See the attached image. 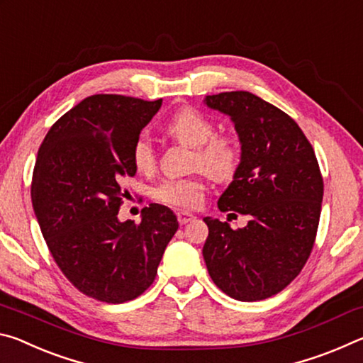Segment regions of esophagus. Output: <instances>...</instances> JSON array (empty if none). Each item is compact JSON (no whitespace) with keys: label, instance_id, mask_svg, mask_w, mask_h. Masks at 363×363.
<instances>
[{"label":"esophagus","instance_id":"esophagus-1","mask_svg":"<svg viewBox=\"0 0 363 363\" xmlns=\"http://www.w3.org/2000/svg\"><path fill=\"white\" fill-rule=\"evenodd\" d=\"M176 216H177V220H179V224H187V223H190V220H194L195 219V216L190 211H184V210H181V211H177L176 213Z\"/></svg>","mask_w":363,"mask_h":363}]
</instances>
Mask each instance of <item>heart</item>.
<instances>
[{
    "label": "heart",
    "instance_id": "obj_1",
    "mask_svg": "<svg viewBox=\"0 0 363 363\" xmlns=\"http://www.w3.org/2000/svg\"><path fill=\"white\" fill-rule=\"evenodd\" d=\"M168 131L179 143L195 149L194 164L216 181H230L242 162L240 145L233 138H214L216 126L203 113L186 108L173 115L168 121ZM133 163L140 173L155 167V150L150 139L139 136L133 145ZM205 186L199 177H173L164 179L153 189L158 201L179 206L195 208L203 199Z\"/></svg>",
    "mask_w": 363,
    "mask_h": 363
}]
</instances>
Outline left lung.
Returning <instances> with one entry per match:
<instances>
[{
	"label": "left lung",
	"mask_w": 363,
	"mask_h": 363,
	"mask_svg": "<svg viewBox=\"0 0 363 363\" xmlns=\"http://www.w3.org/2000/svg\"><path fill=\"white\" fill-rule=\"evenodd\" d=\"M203 104L229 116L242 152L218 208L250 216L238 230L203 218L208 272L233 299H266L291 284L314 247L323 199L315 153L291 116L248 91L206 96Z\"/></svg>",
	"instance_id": "1"
}]
</instances>
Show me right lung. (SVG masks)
Returning <instances> with one entry per match:
<instances>
[{
  "mask_svg": "<svg viewBox=\"0 0 363 363\" xmlns=\"http://www.w3.org/2000/svg\"><path fill=\"white\" fill-rule=\"evenodd\" d=\"M162 107L118 94L83 99L54 123L38 150L32 203L54 261L79 291L120 304L155 280L179 227L168 206L152 203L140 224L118 219L123 184L136 176L133 145Z\"/></svg>",
  "mask_w": 363,
  "mask_h": 363,
  "instance_id": "1",
  "label": "right lung"
}]
</instances>
